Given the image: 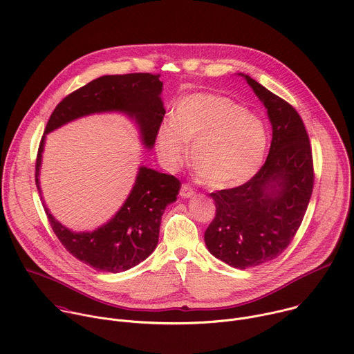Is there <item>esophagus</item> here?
<instances>
[{
    "mask_svg": "<svg viewBox=\"0 0 354 354\" xmlns=\"http://www.w3.org/2000/svg\"><path fill=\"white\" fill-rule=\"evenodd\" d=\"M179 194H180V197H183V198L193 197V196H194V190H193L189 185L183 183V185L180 186V192H179Z\"/></svg>",
    "mask_w": 354,
    "mask_h": 354,
    "instance_id": "34e87169",
    "label": "esophagus"
}]
</instances>
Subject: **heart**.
<instances>
[{
  "label": "heart",
  "instance_id": "b5f03b06",
  "mask_svg": "<svg viewBox=\"0 0 354 354\" xmlns=\"http://www.w3.org/2000/svg\"><path fill=\"white\" fill-rule=\"evenodd\" d=\"M192 142L190 162L201 183L214 189L241 185L265 158L268 134L261 119L234 100L213 93H192L176 104L172 120L157 131L162 164L174 169Z\"/></svg>",
  "mask_w": 354,
  "mask_h": 354
}]
</instances>
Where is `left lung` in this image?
I'll return each mask as SVG.
<instances>
[{
	"label": "left lung",
	"instance_id": "left-lung-1",
	"mask_svg": "<svg viewBox=\"0 0 354 354\" xmlns=\"http://www.w3.org/2000/svg\"><path fill=\"white\" fill-rule=\"evenodd\" d=\"M239 75L268 109L272 144L254 178L210 194L216 217L205 242L217 259L246 269L276 259L290 245L313 194L314 165L310 138L297 111L254 78Z\"/></svg>",
	"mask_w": 354,
	"mask_h": 354
}]
</instances>
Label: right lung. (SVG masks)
<instances>
[{"mask_svg":"<svg viewBox=\"0 0 354 354\" xmlns=\"http://www.w3.org/2000/svg\"><path fill=\"white\" fill-rule=\"evenodd\" d=\"M161 92L160 74L134 73L99 77L67 95L50 116L40 140L35 172L39 194L46 134L82 116L119 112L137 123L142 145L151 149L165 115ZM179 189L180 182L175 176L140 167L134 186L120 210L106 224L91 232L68 230L50 213L43 197L41 201L56 236L74 258L95 270L119 273L137 266L153 254L165 207L176 200Z\"/></svg>","mask_w":354,"mask_h":354,"instance_id":"1","label":"right lung"}]
</instances>
